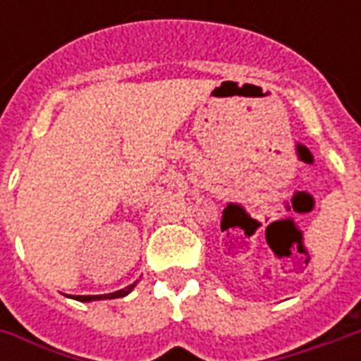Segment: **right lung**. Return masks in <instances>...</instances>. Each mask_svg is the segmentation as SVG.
Segmentation results:
<instances>
[{"instance_id":"1","label":"right lung","mask_w":361,"mask_h":361,"mask_svg":"<svg viewBox=\"0 0 361 361\" xmlns=\"http://www.w3.org/2000/svg\"><path fill=\"white\" fill-rule=\"evenodd\" d=\"M135 284L131 286L123 288V290H118V292H114V294H104V295H75V300H79V302H92V300H111V298H123L127 295L131 290H133Z\"/></svg>"}]
</instances>
